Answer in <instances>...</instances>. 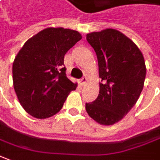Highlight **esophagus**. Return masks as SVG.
Masks as SVG:
<instances>
[{"label":"esophagus","mask_w":160,"mask_h":160,"mask_svg":"<svg viewBox=\"0 0 160 160\" xmlns=\"http://www.w3.org/2000/svg\"><path fill=\"white\" fill-rule=\"evenodd\" d=\"M86 81H87V78L85 77H83L82 78H81L79 81H78V83H79V85H81V86H83L85 83H86Z\"/></svg>","instance_id":"1"}]
</instances>
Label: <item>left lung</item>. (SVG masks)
Here are the masks:
<instances>
[{"mask_svg": "<svg viewBox=\"0 0 160 160\" xmlns=\"http://www.w3.org/2000/svg\"><path fill=\"white\" fill-rule=\"evenodd\" d=\"M86 40L97 54L102 80L98 98L85 103V109L98 123L111 125L122 119L139 98L146 73L145 59L132 41L116 29L87 34Z\"/></svg>", "mask_w": 160, "mask_h": 160, "instance_id": "obj_1", "label": "left lung"}]
</instances>
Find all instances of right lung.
<instances>
[{
	"label": "right lung",
	"instance_id": "add662e5",
	"mask_svg": "<svg viewBox=\"0 0 160 160\" xmlns=\"http://www.w3.org/2000/svg\"><path fill=\"white\" fill-rule=\"evenodd\" d=\"M82 36L63 28H48L25 42L13 63V82L21 105L36 118L59 112L77 83L66 77L64 56Z\"/></svg>",
	"mask_w": 160,
	"mask_h": 160
}]
</instances>
